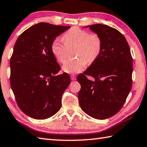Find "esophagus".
Masks as SVG:
<instances>
[{
	"label": "esophagus",
	"instance_id": "obj_1",
	"mask_svg": "<svg viewBox=\"0 0 147 147\" xmlns=\"http://www.w3.org/2000/svg\"><path fill=\"white\" fill-rule=\"evenodd\" d=\"M71 78L72 80H76V77L75 75H74V74H73V75L71 76Z\"/></svg>",
	"mask_w": 147,
	"mask_h": 147
}]
</instances>
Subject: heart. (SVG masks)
Wrapping results in <instances>:
<instances>
[{"mask_svg":"<svg viewBox=\"0 0 147 147\" xmlns=\"http://www.w3.org/2000/svg\"><path fill=\"white\" fill-rule=\"evenodd\" d=\"M63 44L59 39L53 41L51 50L58 62L63 63L67 59L68 49L74 47L75 58L67 60L62 65L63 71L76 74L84 69L87 62L91 63L97 59L102 48V40L98 34H89L78 28H73L63 34Z\"/></svg>","mask_w":147,"mask_h":147,"instance_id":"obj_1","label":"heart"}]
</instances>
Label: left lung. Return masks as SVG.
<instances>
[{"instance_id": "left-lung-1", "label": "left lung", "mask_w": 147, "mask_h": 147, "mask_svg": "<svg viewBox=\"0 0 147 147\" xmlns=\"http://www.w3.org/2000/svg\"><path fill=\"white\" fill-rule=\"evenodd\" d=\"M88 27L101 37L102 48L97 59L77 77L79 103L89 116L105 119L118 113L131 90L133 59L127 40L116 29L101 24Z\"/></svg>"}]
</instances>
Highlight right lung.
Returning a JSON list of instances; mask_svg holds the SVG:
<instances>
[{
  "label": "right lung",
  "instance_id": "1",
  "mask_svg": "<svg viewBox=\"0 0 147 147\" xmlns=\"http://www.w3.org/2000/svg\"><path fill=\"white\" fill-rule=\"evenodd\" d=\"M70 26L40 22L26 29L16 41L10 59V84L18 107L36 119L60 110L62 96L71 83L53 55V41Z\"/></svg>",
  "mask_w": 147,
  "mask_h": 147
}]
</instances>
